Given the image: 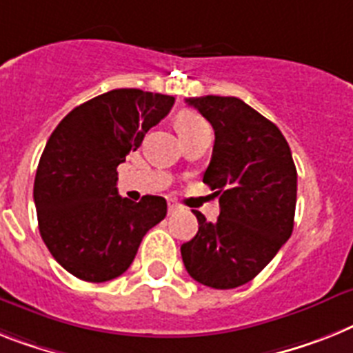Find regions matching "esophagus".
<instances>
[{"instance_id":"obj_1","label":"esophagus","mask_w":353,"mask_h":353,"mask_svg":"<svg viewBox=\"0 0 353 353\" xmlns=\"http://www.w3.org/2000/svg\"><path fill=\"white\" fill-rule=\"evenodd\" d=\"M179 210V204L176 203V201H168V213H174Z\"/></svg>"}]
</instances>
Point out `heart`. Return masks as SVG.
<instances>
[{
    "instance_id": "1",
    "label": "heart",
    "mask_w": 353,
    "mask_h": 353,
    "mask_svg": "<svg viewBox=\"0 0 353 353\" xmlns=\"http://www.w3.org/2000/svg\"><path fill=\"white\" fill-rule=\"evenodd\" d=\"M206 125L208 123L194 111H181L176 117V127L179 134H181V138H185V136L192 134L195 131H199V129H203Z\"/></svg>"
}]
</instances>
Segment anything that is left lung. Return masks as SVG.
Returning <instances> with one entry per match:
<instances>
[{
	"instance_id": "8db88e82",
	"label": "left lung",
	"mask_w": 353,
	"mask_h": 353,
	"mask_svg": "<svg viewBox=\"0 0 353 353\" xmlns=\"http://www.w3.org/2000/svg\"><path fill=\"white\" fill-rule=\"evenodd\" d=\"M215 131L203 181L219 197L208 222L194 212L199 232L181 245L186 271L213 289L251 282L289 241L294 228L298 176L289 143L272 121L236 97L186 99Z\"/></svg>"
}]
</instances>
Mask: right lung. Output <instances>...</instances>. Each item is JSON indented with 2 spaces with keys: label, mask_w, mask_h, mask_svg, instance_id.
<instances>
[{
  "label": "right lung",
  "mask_w": 353,
  "mask_h": 353,
  "mask_svg": "<svg viewBox=\"0 0 353 353\" xmlns=\"http://www.w3.org/2000/svg\"><path fill=\"white\" fill-rule=\"evenodd\" d=\"M174 97L112 90L81 103L55 127L35 174L39 232L52 256L84 282H108L134 260L167 201L118 195V165L163 120Z\"/></svg>",
  "instance_id": "right-lung-1"
}]
</instances>
